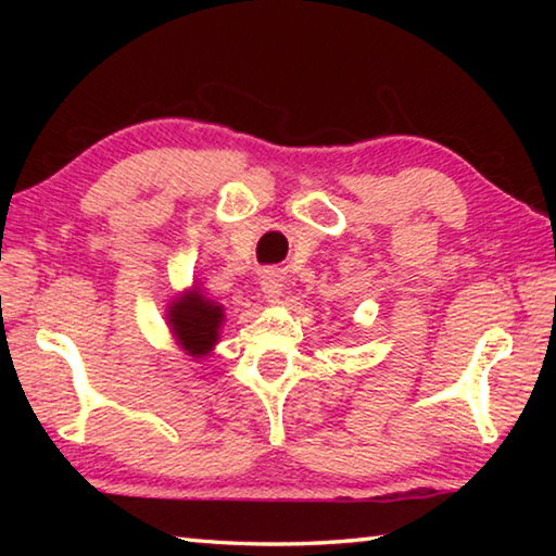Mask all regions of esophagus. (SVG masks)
I'll list each match as a JSON object with an SVG mask.
<instances>
[{
	"instance_id": "obj_1",
	"label": "esophagus",
	"mask_w": 556,
	"mask_h": 556,
	"mask_svg": "<svg viewBox=\"0 0 556 556\" xmlns=\"http://www.w3.org/2000/svg\"><path fill=\"white\" fill-rule=\"evenodd\" d=\"M262 294H265L269 304H277L281 296V279L277 275H267L262 279Z\"/></svg>"
}]
</instances>
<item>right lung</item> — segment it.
I'll return each mask as SVG.
<instances>
[{"label": "right lung", "instance_id": "obj_1", "mask_svg": "<svg viewBox=\"0 0 556 556\" xmlns=\"http://www.w3.org/2000/svg\"><path fill=\"white\" fill-rule=\"evenodd\" d=\"M166 326L172 331L176 345L193 357L203 361L208 357L220 341L225 326V306L205 296L203 289L195 285L176 294L166 306Z\"/></svg>", "mask_w": 556, "mask_h": 556}]
</instances>
